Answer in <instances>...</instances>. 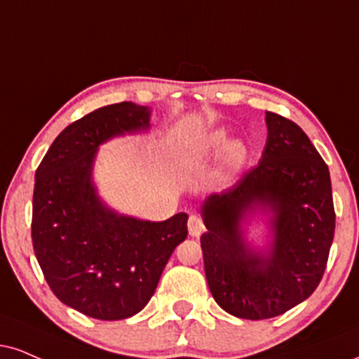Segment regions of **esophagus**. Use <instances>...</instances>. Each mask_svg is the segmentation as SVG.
<instances>
[{"instance_id":"esophagus-1","label":"esophagus","mask_w":359,"mask_h":359,"mask_svg":"<svg viewBox=\"0 0 359 359\" xmlns=\"http://www.w3.org/2000/svg\"><path fill=\"white\" fill-rule=\"evenodd\" d=\"M187 227H189V234L194 236V237H197L202 231H204V222H202V219L198 217V215L192 214L191 217H189Z\"/></svg>"}]
</instances>
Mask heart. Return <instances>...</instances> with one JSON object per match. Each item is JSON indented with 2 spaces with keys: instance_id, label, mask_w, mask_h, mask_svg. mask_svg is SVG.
Wrapping results in <instances>:
<instances>
[{
  "instance_id": "heart-1",
  "label": "heart",
  "mask_w": 359,
  "mask_h": 359,
  "mask_svg": "<svg viewBox=\"0 0 359 359\" xmlns=\"http://www.w3.org/2000/svg\"><path fill=\"white\" fill-rule=\"evenodd\" d=\"M227 146L229 149L226 152V165L227 168H231V170H236V168H239L245 161V147L243 144H239V142H234V144L229 145V137L221 130L214 132L212 135L209 137V140H207V150L212 155L224 152Z\"/></svg>"
}]
</instances>
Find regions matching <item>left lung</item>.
Returning <instances> with one entry per match:
<instances>
[{
  "instance_id": "obj_1",
  "label": "left lung",
  "mask_w": 359,
  "mask_h": 359,
  "mask_svg": "<svg viewBox=\"0 0 359 359\" xmlns=\"http://www.w3.org/2000/svg\"><path fill=\"white\" fill-rule=\"evenodd\" d=\"M261 162L202 205L201 237L207 284L215 303L243 319H269L313 294L334 237L330 170L299 125L266 114ZM256 206L273 212L266 255L245 244L242 221Z\"/></svg>"
}]
</instances>
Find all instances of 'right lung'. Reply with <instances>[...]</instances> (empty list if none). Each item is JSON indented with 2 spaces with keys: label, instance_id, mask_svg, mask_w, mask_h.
I'll use <instances>...</instances> for the list:
<instances>
[{
  "label": "right lung",
  "instance_id": "right-lung-1",
  "mask_svg": "<svg viewBox=\"0 0 359 359\" xmlns=\"http://www.w3.org/2000/svg\"><path fill=\"white\" fill-rule=\"evenodd\" d=\"M149 118L132 102L81 116L55 138L34 175L32 239L43 276L62 303L102 321L144 309L187 237V214L163 222L125 217L102 204L92 184L98 145L149 128Z\"/></svg>",
  "mask_w": 359,
  "mask_h": 359
}]
</instances>
